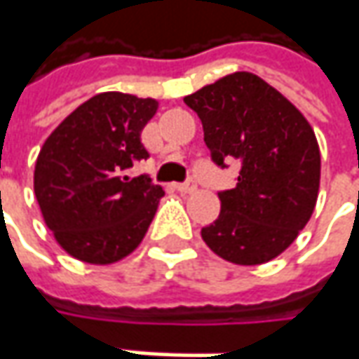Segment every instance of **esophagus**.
<instances>
[{"mask_svg":"<svg viewBox=\"0 0 359 359\" xmlns=\"http://www.w3.org/2000/svg\"><path fill=\"white\" fill-rule=\"evenodd\" d=\"M175 187H177V191L180 192H192V191H196V180L189 179V180H184V182L175 184Z\"/></svg>","mask_w":359,"mask_h":359,"instance_id":"obj_1","label":"esophagus"}]
</instances>
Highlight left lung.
Listing matches in <instances>:
<instances>
[{"instance_id": "obj_1", "label": "left lung", "mask_w": 359, "mask_h": 359, "mask_svg": "<svg viewBox=\"0 0 359 359\" xmlns=\"http://www.w3.org/2000/svg\"><path fill=\"white\" fill-rule=\"evenodd\" d=\"M201 117L210 161L241 165L236 187L218 192L220 215L201 230L206 246L242 266L284 252L314 212L320 149L290 101L254 73L238 71L184 97Z\"/></svg>"}]
</instances>
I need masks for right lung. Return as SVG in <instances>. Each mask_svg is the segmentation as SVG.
Wrapping results in <instances>:
<instances>
[{"label":"right lung","instance_id":"add662e5","mask_svg":"<svg viewBox=\"0 0 359 359\" xmlns=\"http://www.w3.org/2000/svg\"><path fill=\"white\" fill-rule=\"evenodd\" d=\"M155 111V99L99 93L45 141L35 196L57 242L77 260L111 264L144 238L165 191L149 175L133 177V167L151 156L141 130Z\"/></svg>","mask_w":359,"mask_h":359}]
</instances>
